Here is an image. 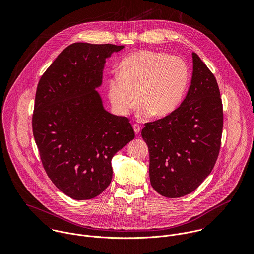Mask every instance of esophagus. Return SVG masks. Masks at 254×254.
Listing matches in <instances>:
<instances>
[{"label": "esophagus", "mask_w": 254, "mask_h": 254, "mask_svg": "<svg viewBox=\"0 0 254 254\" xmlns=\"http://www.w3.org/2000/svg\"><path fill=\"white\" fill-rule=\"evenodd\" d=\"M132 127H133V130H134V133H135V134H138V133L140 132V127H139L138 125L135 124V125L132 126Z\"/></svg>", "instance_id": "34e87169"}]
</instances>
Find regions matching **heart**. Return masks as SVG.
<instances>
[{
  "label": "heart",
  "instance_id": "heart-1",
  "mask_svg": "<svg viewBox=\"0 0 254 254\" xmlns=\"http://www.w3.org/2000/svg\"><path fill=\"white\" fill-rule=\"evenodd\" d=\"M189 76L188 65L182 58L139 50L123 59L118 76L107 82V97L121 117L127 116L137 100L139 118H166L183 101Z\"/></svg>",
  "mask_w": 254,
  "mask_h": 254
}]
</instances>
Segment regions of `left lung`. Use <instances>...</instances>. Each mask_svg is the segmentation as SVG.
<instances>
[{"mask_svg":"<svg viewBox=\"0 0 254 254\" xmlns=\"http://www.w3.org/2000/svg\"><path fill=\"white\" fill-rule=\"evenodd\" d=\"M192 59L191 84L182 103L141 130L150 153L151 185L167 198L196 190L211 173L220 150L223 111L219 87L194 52Z\"/></svg>","mask_w":254,"mask_h":254,"instance_id":"8db88e82","label":"left lung"}]
</instances>
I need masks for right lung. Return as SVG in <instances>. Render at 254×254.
Returning a JSON list of instances; mask_svg holds the SVG:
<instances>
[{"label": "right lung", "mask_w": 254, "mask_h": 254, "mask_svg": "<svg viewBox=\"0 0 254 254\" xmlns=\"http://www.w3.org/2000/svg\"><path fill=\"white\" fill-rule=\"evenodd\" d=\"M125 46L73 43L42 75L33 134L53 184L74 200L101 194L113 179V157L134 138L127 118L108 113L96 90L106 59Z\"/></svg>", "instance_id": "obj_1"}]
</instances>
